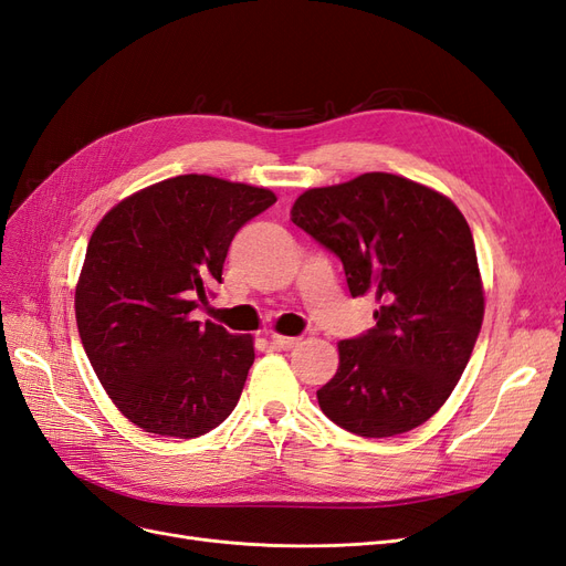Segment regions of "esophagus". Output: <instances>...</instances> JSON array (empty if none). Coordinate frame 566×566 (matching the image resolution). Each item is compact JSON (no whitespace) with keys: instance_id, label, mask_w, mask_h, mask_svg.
Returning a JSON list of instances; mask_svg holds the SVG:
<instances>
[{"instance_id":"1","label":"esophagus","mask_w":566,"mask_h":566,"mask_svg":"<svg viewBox=\"0 0 566 566\" xmlns=\"http://www.w3.org/2000/svg\"><path fill=\"white\" fill-rule=\"evenodd\" d=\"M271 345L276 349H293L300 345V337H285V335H271Z\"/></svg>"}]
</instances>
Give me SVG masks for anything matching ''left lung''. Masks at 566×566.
Wrapping results in <instances>:
<instances>
[{"label":"left lung","instance_id":"8db88e82","mask_svg":"<svg viewBox=\"0 0 566 566\" xmlns=\"http://www.w3.org/2000/svg\"><path fill=\"white\" fill-rule=\"evenodd\" d=\"M293 224L339 256L352 297L375 295V325L342 339L318 406L342 430L382 439L430 420L465 370L484 290L465 217L432 188L368 172L310 188Z\"/></svg>","mask_w":566,"mask_h":566}]
</instances>
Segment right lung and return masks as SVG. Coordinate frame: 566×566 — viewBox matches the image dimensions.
<instances>
[{"label": "right lung", "instance_id": "1", "mask_svg": "<svg viewBox=\"0 0 566 566\" xmlns=\"http://www.w3.org/2000/svg\"><path fill=\"white\" fill-rule=\"evenodd\" d=\"M273 202L266 188L181 175L117 202L94 229L77 331L108 397L144 432L200 437L241 399L252 337L188 314L221 283L238 229Z\"/></svg>", "mask_w": 566, "mask_h": 566}]
</instances>
